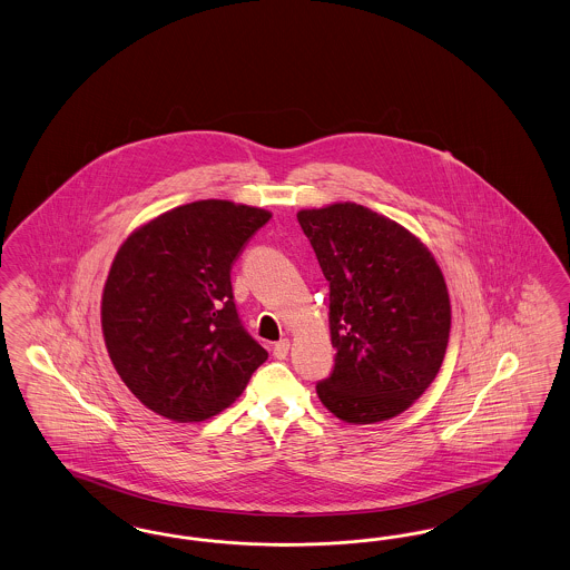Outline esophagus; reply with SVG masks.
<instances>
[{
    "label": "esophagus",
    "mask_w": 570,
    "mask_h": 570,
    "mask_svg": "<svg viewBox=\"0 0 570 570\" xmlns=\"http://www.w3.org/2000/svg\"><path fill=\"white\" fill-rule=\"evenodd\" d=\"M288 350H291V342L288 340H279L274 345V356L277 361H284L288 356Z\"/></svg>",
    "instance_id": "obj_1"
}]
</instances>
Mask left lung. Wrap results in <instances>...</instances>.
<instances>
[{"mask_svg": "<svg viewBox=\"0 0 570 570\" xmlns=\"http://www.w3.org/2000/svg\"><path fill=\"white\" fill-rule=\"evenodd\" d=\"M296 218L331 284L337 354L316 386L322 405L347 424L410 410L433 384L452 328L433 252L410 228L352 202L301 209Z\"/></svg>", "mask_w": 570, "mask_h": 570, "instance_id": "8db88e82", "label": "left lung"}]
</instances>
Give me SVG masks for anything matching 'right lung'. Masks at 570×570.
<instances>
[{"instance_id": "1", "label": "right lung", "mask_w": 570, "mask_h": 570, "mask_svg": "<svg viewBox=\"0 0 570 570\" xmlns=\"http://www.w3.org/2000/svg\"><path fill=\"white\" fill-rule=\"evenodd\" d=\"M269 218L227 199L193 202L139 225L116 252L101 295L104 342L148 410L204 422L267 361L239 324L230 267Z\"/></svg>"}]
</instances>
